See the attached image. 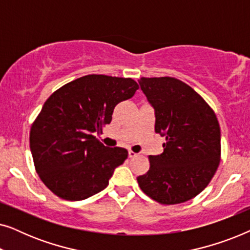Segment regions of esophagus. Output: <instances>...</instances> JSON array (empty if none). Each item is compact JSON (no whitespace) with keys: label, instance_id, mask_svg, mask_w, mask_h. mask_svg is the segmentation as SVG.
Segmentation results:
<instances>
[{"label":"esophagus","instance_id":"esophagus-1","mask_svg":"<svg viewBox=\"0 0 250 250\" xmlns=\"http://www.w3.org/2000/svg\"><path fill=\"white\" fill-rule=\"evenodd\" d=\"M136 156H138V153L134 152V151H132V150H129V151H128V157H129V158H134V157H136Z\"/></svg>","mask_w":250,"mask_h":250}]
</instances>
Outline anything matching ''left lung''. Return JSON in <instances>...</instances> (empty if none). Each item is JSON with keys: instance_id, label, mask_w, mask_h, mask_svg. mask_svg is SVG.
Masks as SVG:
<instances>
[{"instance_id": "1", "label": "left lung", "mask_w": 250, "mask_h": 250, "mask_svg": "<svg viewBox=\"0 0 250 250\" xmlns=\"http://www.w3.org/2000/svg\"><path fill=\"white\" fill-rule=\"evenodd\" d=\"M155 109V132L165 136L164 152L149 156V170L138 176L143 192L157 203L176 205L198 196L221 160V129L210 105L174 77H141Z\"/></svg>"}]
</instances>
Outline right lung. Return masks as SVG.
I'll return each instance as SVG.
<instances>
[{
  "mask_svg": "<svg viewBox=\"0 0 250 250\" xmlns=\"http://www.w3.org/2000/svg\"><path fill=\"white\" fill-rule=\"evenodd\" d=\"M139 88L132 78L86 75L50 95L34 121L29 146L42 182L64 200H83L107 188L128 152L93 135L110 124L119 102Z\"/></svg>",
  "mask_w": 250,
  "mask_h": 250,
  "instance_id": "right-lung-1",
  "label": "right lung"
}]
</instances>
